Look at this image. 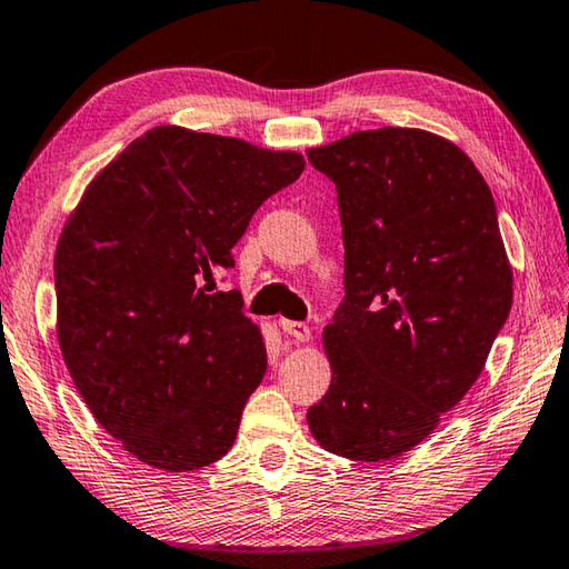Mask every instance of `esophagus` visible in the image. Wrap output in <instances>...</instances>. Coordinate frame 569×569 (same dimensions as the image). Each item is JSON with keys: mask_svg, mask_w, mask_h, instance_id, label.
<instances>
[{"mask_svg": "<svg viewBox=\"0 0 569 569\" xmlns=\"http://www.w3.org/2000/svg\"><path fill=\"white\" fill-rule=\"evenodd\" d=\"M278 326H281L286 336H291V339H296V341H308V339H311V329H308V326L301 323V321L281 319V321H278Z\"/></svg>", "mask_w": 569, "mask_h": 569, "instance_id": "esophagus-1", "label": "esophagus"}]
</instances>
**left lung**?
I'll return each instance as SVG.
<instances>
[{
  "label": "left lung",
  "mask_w": 569,
  "mask_h": 569,
  "mask_svg": "<svg viewBox=\"0 0 569 569\" xmlns=\"http://www.w3.org/2000/svg\"><path fill=\"white\" fill-rule=\"evenodd\" d=\"M306 156L336 186L346 250L323 331L331 387L308 429L346 459L401 457L479 379L512 308L492 190L423 130L353 132Z\"/></svg>",
  "instance_id": "left-lung-1"
}]
</instances>
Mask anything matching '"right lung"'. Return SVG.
I'll use <instances>...</instances> for the list:
<instances>
[{
  "label": "right lung",
  "instance_id": "1",
  "mask_svg": "<svg viewBox=\"0 0 569 569\" xmlns=\"http://www.w3.org/2000/svg\"><path fill=\"white\" fill-rule=\"evenodd\" d=\"M298 152L160 124L84 190L54 253L57 339L80 397L130 455L190 471L233 447L266 373L238 291H216Z\"/></svg>",
  "mask_w": 569,
  "mask_h": 569
}]
</instances>
